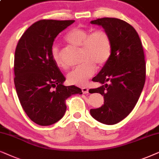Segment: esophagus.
I'll list each match as a JSON object with an SVG mask.
<instances>
[{"label": "esophagus", "mask_w": 159, "mask_h": 159, "mask_svg": "<svg viewBox=\"0 0 159 159\" xmlns=\"http://www.w3.org/2000/svg\"><path fill=\"white\" fill-rule=\"evenodd\" d=\"M81 90H82V92H83L84 94H88L89 93V89L87 87H86V86L82 87Z\"/></svg>", "instance_id": "34e87169"}]
</instances>
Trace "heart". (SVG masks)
Masks as SVG:
<instances>
[{"instance_id":"heart-1","label":"heart","mask_w":159,"mask_h":159,"mask_svg":"<svg viewBox=\"0 0 159 159\" xmlns=\"http://www.w3.org/2000/svg\"><path fill=\"white\" fill-rule=\"evenodd\" d=\"M70 46L81 49L82 64L73 69L67 75V81L71 85L83 86L95 73L97 67L104 65L111 54V41L104 30H96L90 33L88 30L75 27L70 30L65 38ZM52 60L58 67L67 69L59 48L54 46L51 50Z\"/></svg>"}]
</instances>
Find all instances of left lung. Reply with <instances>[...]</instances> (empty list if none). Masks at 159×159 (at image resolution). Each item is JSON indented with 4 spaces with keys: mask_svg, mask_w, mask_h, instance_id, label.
<instances>
[{
    "mask_svg": "<svg viewBox=\"0 0 159 159\" xmlns=\"http://www.w3.org/2000/svg\"><path fill=\"white\" fill-rule=\"evenodd\" d=\"M103 27L111 41L109 60L92 81L99 87L92 93L104 97V105L91 109L90 114L102 124L113 125L129 114L145 82V61L143 48L137 31L119 19L105 17L91 21Z\"/></svg>",
    "mask_w": 159,
    "mask_h": 159,
    "instance_id": "obj_1",
    "label": "left lung"
}]
</instances>
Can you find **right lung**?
<instances>
[{
    "instance_id": "add662e5",
    "label": "right lung",
    "mask_w": 159,
    "mask_h": 159,
    "mask_svg": "<svg viewBox=\"0 0 159 159\" xmlns=\"http://www.w3.org/2000/svg\"><path fill=\"white\" fill-rule=\"evenodd\" d=\"M74 22L38 21L25 32L16 46L14 56L16 93L27 116L40 126H49L60 120L66 111V99L73 94H83L77 86L63 85L65 78L51 54L58 34Z\"/></svg>"
}]
</instances>
